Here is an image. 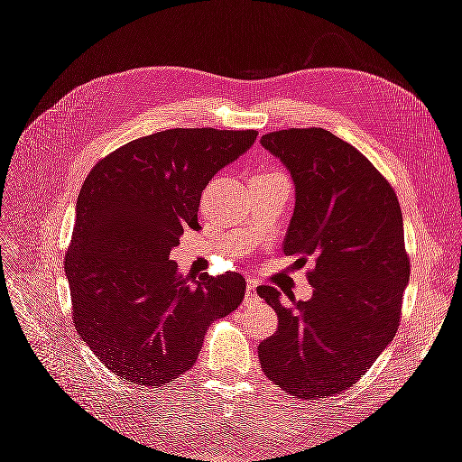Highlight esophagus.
I'll return each mask as SVG.
<instances>
[{
	"label": "esophagus",
	"mask_w": 462,
	"mask_h": 462,
	"mask_svg": "<svg viewBox=\"0 0 462 462\" xmlns=\"http://www.w3.org/2000/svg\"><path fill=\"white\" fill-rule=\"evenodd\" d=\"M258 300V295H256V282H253V279H248L246 282V295H245V302L246 304H253Z\"/></svg>",
	"instance_id": "esophagus-1"
}]
</instances>
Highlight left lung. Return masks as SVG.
Segmentation results:
<instances>
[{
  "label": "left lung",
  "instance_id": "8db88e82",
  "mask_svg": "<svg viewBox=\"0 0 462 462\" xmlns=\"http://www.w3.org/2000/svg\"><path fill=\"white\" fill-rule=\"evenodd\" d=\"M295 183L283 253L314 258V295L282 302L273 287L258 295L277 312L275 335L260 343L263 374L299 399H326L351 387L393 341L411 263L395 190L362 153L326 129L262 136Z\"/></svg>",
  "mask_w": 462,
  "mask_h": 462
}]
</instances>
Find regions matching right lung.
I'll use <instances>...</instances> for the list:
<instances>
[{
  "label": "right lung",
  "mask_w": 462,
  "mask_h": 462,
  "mask_svg": "<svg viewBox=\"0 0 462 462\" xmlns=\"http://www.w3.org/2000/svg\"><path fill=\"white\" fill-rule=\"evenodd\" d=\"M256 136L170 129L117 148L88 173L65 256L73 324L123 380L173 382L197 362L209 324L243 302L241 273L180 277L170 254L185 227L199 229L206 185Z\"/></svg>",
  "instance_id": "obj_1"
}]
</instances>
